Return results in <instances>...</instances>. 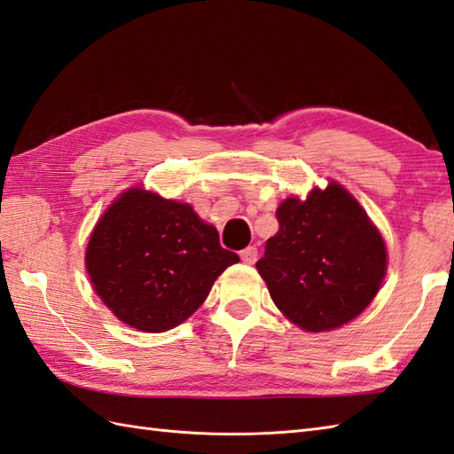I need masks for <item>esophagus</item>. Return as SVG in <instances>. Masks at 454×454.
<instances>
[{
    "label": "esophagus",
    "mask_w": 454,
    "mask_h": 454,
    "mask_svg": "<svg viewBox=\"0 0 454 454\" xmlns=\"http://www.w3.org/2000/svg\"><path fill=\"white\" fill-rule=\"evenodd\" d=\"M239 257L246 262V265H253V262L257 261V247H253V246L246 247L244 251H239Z\"/></svg>",
    "instance_id": "obj_1"
}]
</instances>
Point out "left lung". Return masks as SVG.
<instances>
[{"label": "left lung", "mask_w": 454, "mask_h": 454, "mask_svg": "<svg viewBox=\"0 0 454 454\" xmlns=\"http://www.w3.org/2000/svg\"><path fill=\"white\" fill-rule=\"evenodd\" d=\"M277 218L278 231L255 265L277 308L309 333L356 319L387 272L385 241L360 203L331 182L305 201L288 197Z\"/></svg>", "instance_id": "obj_1"}]
</instances>
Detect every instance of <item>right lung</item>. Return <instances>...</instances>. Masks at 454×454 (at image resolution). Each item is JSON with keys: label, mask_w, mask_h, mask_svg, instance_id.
<instances>
[{"label": "right lung", "mask_w": 454, "mask_h": 454, "mask_svg": "<svg viewBox=\"0 0 454 454\" xmlns=\"http://www.w3.org/2000/svg\"><path fill=\"white\" fill-rule=\"evenodd\" d=\"M239 257L192 205L145 189L123 192L94 226L84 265L106 308L145 333L192 317Z\"/></svg>", "instance_id": "right-lung-1"}]
</instances>
